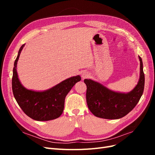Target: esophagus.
Listing matches in <instances>:
<instances>
[{
  "mask_svg": "<svg viewBox=\"0 0 155 155\" xmlns=\"http://www.w3.org/2000/svg\"><path fill=\"white\" fill-rule=\"evenodd\" d=\"M87 76H88V74H86V73H83V74H82L83 78H87Z\"/></svg>",
  "mask_w": 155,
  "mask_h": 155,
  "instance_id": "34e87169",
  "label": "esophagus"
}]
</instances>
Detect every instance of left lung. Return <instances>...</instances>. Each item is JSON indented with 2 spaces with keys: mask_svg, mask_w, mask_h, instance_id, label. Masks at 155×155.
<instances>
[{
  "mask_svg": "<svg viewBox=\"0 0 155 155\" xmlns=\"http://www.w3.org/2000/svg\"><path fill=\"white\" fill-rule=\"evenodd\" d=\"M139 59V81L133 90L129 93L116 92L91 79L84 80L87 85V104L94 115L104 119H119L127 114L137 105L142 96L145 84L142 60L140 56Z\"/></svg>",
  "mask_w": 155,
  "mask_h": 155,
  "instance_id": "obj_1",
  "label": "left lung"
}]
</instances>
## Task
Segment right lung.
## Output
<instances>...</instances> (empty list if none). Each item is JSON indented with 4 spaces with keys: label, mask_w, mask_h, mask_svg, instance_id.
Returning a JSON list of instances; mask_svg holds the SVG:
<instances>
[{
    "label": "right lung",
    "mask_w": 155,
    "mask_h": 155,
    "mask_svg": "<svg viewBox=\"0 0 155 155\" xmlns=\"http://www.w3.org/2000/svg\"><path fill=\"white\" fill-rule=\"evenodd\" d=\"M24 46L20 48L14 63L12 77L14 97L23 112L33 120L48 121L58 118L63 112L65 97L81 78L79 76L71 77L43 92L28 90L21 85L17 72V61Z\"/></svg>",
    "instance_id": "obj_1"
}]
</instances>
